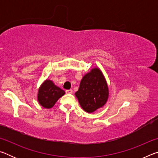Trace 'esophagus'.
Listing matches in <instances>:
<instances>
[{
	"mask_svg": "<svg viewBox=\"0 0 158 158\" xmlns=\"http://www.w3.org/2000/svg\"><path fill=\"white\" fill-rule=\"evenodd\" d=\"M65 93H67V94H70V93H73V90H71V89L66 90H65Z\"/></svg>",
	"mask_w": 158,
	"mask_h": 158,
	"instance_id": "1",
	"label": "esophagus"
}]
</instances>
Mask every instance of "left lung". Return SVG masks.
Instances as JSON below:
<instances>
[{"mask_svg": "<svg viewBox=\"0 0 158 158\" xmlns=\"http://www.w3.org/2000/svg\"><path fill=\"white\" fill-rule=\"evenodd\" d=\"M75 95L80 106L88 113H92L105 105L109 97V89L100 69L93 68L85 74Z\"/></svg>", "mask_w": 158, "mask_h": 158, "instance_id": "1", "label": "left lung"}]
</instances>
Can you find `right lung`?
<instances>
[{"label":"right lung","mask_w":158,"mask_h":158,"mask_svg":"<svg viewBox=\"0 0 158 158\" xmlns=\"http://www.w3.org/2000/svg\"><path fill=\"white\" fill-rule=\"evenodd\" d=\"M64 94L65 91L63 90L56 86L52 81L47 79L40 87L37 100L43 107L50 109Z\"/></svg>","instance_id":"obj_1"}]
</instances>
